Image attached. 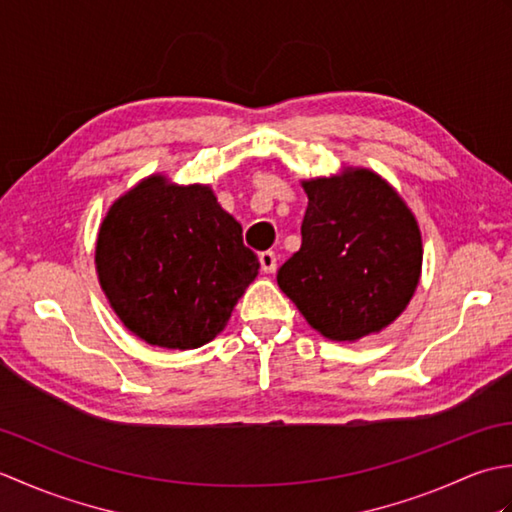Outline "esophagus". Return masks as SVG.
<instances>
[{"instance_id":"34e87169","label":"esophagus","mask_w":512,"mask_h":512,"mask_svg":"<svg viewBox=\"0 0 512 512\" xmlns=\"http://www.w3.org/2000/svg\"><path fill=\"white\" fill-rule=\"evenodd\" d=\"M259 264H262V270L264 273H275L277 270V255L273 253V250H264L262 255H259Z\"/></svg>"}]
</instances>
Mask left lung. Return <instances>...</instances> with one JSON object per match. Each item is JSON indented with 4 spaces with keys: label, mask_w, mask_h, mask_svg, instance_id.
<instances>
[{
    "label": "left lung",
    "mask_w": 512,
    "mask_h": 512,
    "mask_svg": "<svg viewBox=\"0 0 512 512\" xmlns=\"http://www.w3.org/2000/svg\"><path fill=\"white\" fill-rule=\"evenodd\" d=\"M301 187L308 195L301 248L279 268V288L325 339L354 343L383 332L420 284L416 215L365 167L301 180Z\"/></svg>",
    "instance_id": "8db88e82"
}]
</instances>
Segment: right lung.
Instances as JSON below:
<instances>
[{"instance_id":"obj_1","label":"right lung","mask_w":512,"mask_h":512,"mask_svg":"<svg viewBox=\"0 0 512 512\" xmlns=\"http://www.w3.org/2000/svg\"><path fill=\"white\" fill-rule=\"evenodd\" d=\"M94 264L125 328L167 350L213 341L259 273L242 224L209 184H178L165 173H151L112 202Z\"/></svg>"}]
</instances>
